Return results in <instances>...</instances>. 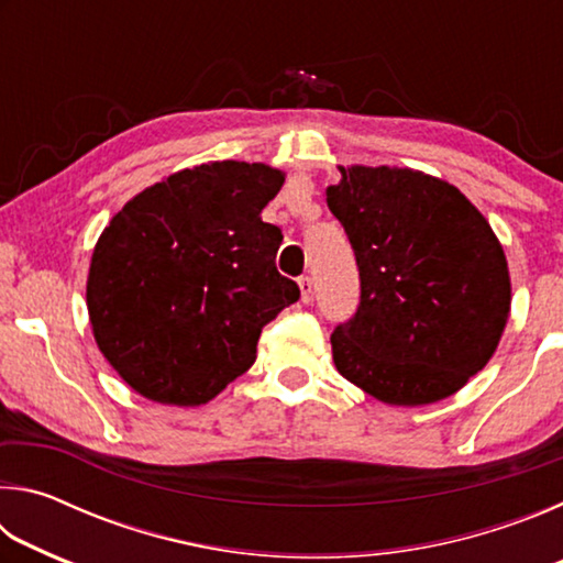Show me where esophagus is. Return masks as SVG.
Wrapping results in <instances>:
<instances>
[{
    "instance_id": "esophagus-1",
    "label": "esophagus",
    "mask_w": 563,
    "mask_h": 563,
    "mask_svg": "<svg viewBox=\"0 0 563 563\" xmlns=\"http://www.w3.org/2000/svg\"><path fill=\"white\" fill-rule=\"evenodd\" d=\"M298 285H300V300L302 302H310V298H312V280L308 278V275H300Z\"/></svg>"
}]
</instances>
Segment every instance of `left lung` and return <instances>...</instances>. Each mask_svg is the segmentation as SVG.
<instances>
[{
  "label": "left lung",
  "instance_id": "1",
  "mask_svg": "<svg viewBox=\"0 0 563 563\" xmlns=\"http://www.w3.org/2000/svg\"><path fill=\"white\" fill-rule=\"evenodd\" d=\"M328 208L360 271L355 316L332 330L338 373L387 405H430L487 365L507 325V258L454 186L409 168H340Z\"/></svg>",
  "mask_w": 563,
  "mask_h": 563
}]
</instances>
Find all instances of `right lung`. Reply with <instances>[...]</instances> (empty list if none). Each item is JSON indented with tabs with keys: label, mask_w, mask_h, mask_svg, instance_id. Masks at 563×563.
I'll return each mask as SVG.
<instances>
[{
	"label": "right lung",
	"mask_w": 563,
	"mask_h": 563,
	"mask_svg": "<svg viewBox=\"0 0 563 563\" xmlns=\"http://www.w3.org/2000/svg\"><path fill=\"white\" fill-rule=\"evenodd\" d=\"M283 174L216 161L146 188L103 228L89 268L93 338L126 383L161 405L213 399L255 362L263 328L298 302L275 268L261 211Z\"/></svg>",
	"instance_id": "right-lung-1"
}]
</instances>
